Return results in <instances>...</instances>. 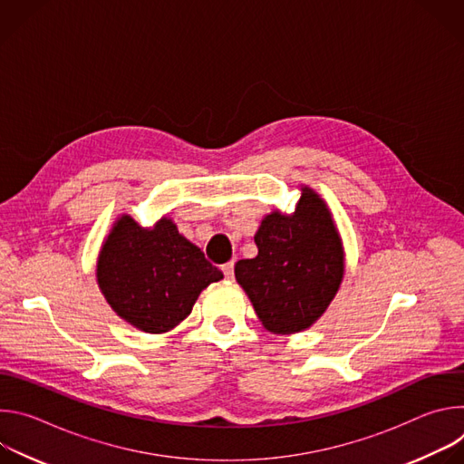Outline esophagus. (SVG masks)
I'll list each match as a JSON object with an SVG mask.
<instances>
[{
	"label": "esophagus",
	"mask_w": 464,
	"mask_h": 464,
	"mask_svg": "<svg viewBox=\"0 0 464 464\" xmlns=\"http://www.w3.org/2000/svg\"><path fill=\"white\" fill-rule=\"evenodd\" d=\"M233 268H235V264H233V262H226V264H224V266H222V272H224L226 279H233Z\"/></svg>",
	"instance_id": "obj_1"
}]
</instances>
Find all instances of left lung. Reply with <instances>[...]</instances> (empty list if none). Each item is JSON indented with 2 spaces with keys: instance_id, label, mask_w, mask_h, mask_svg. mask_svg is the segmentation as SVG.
Listing matches in <instances>:
<instances>
[{
  "instance_id": "left-lung-1",
  "label": "left lung",
  "mask_w": 464,
  "mask_h": 464,
  "mask_svg": "<svg viewBox=\"0 0 464 464\" xmlns=\"http://www.w3.org/2000/svg\"><path fill=\"white\" fill-rule=\"evenodd\" d=\"M258 255L235 264L264 328L295 334L312 326L343 281V246L323 198L301 187L294 215L274 211L255 235Z\"/></svg>"
}]
</instances>
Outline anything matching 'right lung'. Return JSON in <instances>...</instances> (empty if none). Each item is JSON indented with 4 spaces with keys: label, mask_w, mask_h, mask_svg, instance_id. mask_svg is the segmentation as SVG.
Wrapping results in <instances>:
<instances>
[{
    "label": "right lung",
    "mask_w": 464,
    "mask_h": 464,
    "mask_svg": "<svg viewBox=\"0 0 464 464\" xmlns=\"http://www.w3.org/2000/svg\"><path fill=\"white\" fill-rule=\"evenodd\" d=\"M220 279L224 274L167 217L154 227H141L122 215L97 260V283L108 304L149 334L179 324L200 292Z\"/></svg>",
    "instance_id": "obj_1"
}]
</instances>
